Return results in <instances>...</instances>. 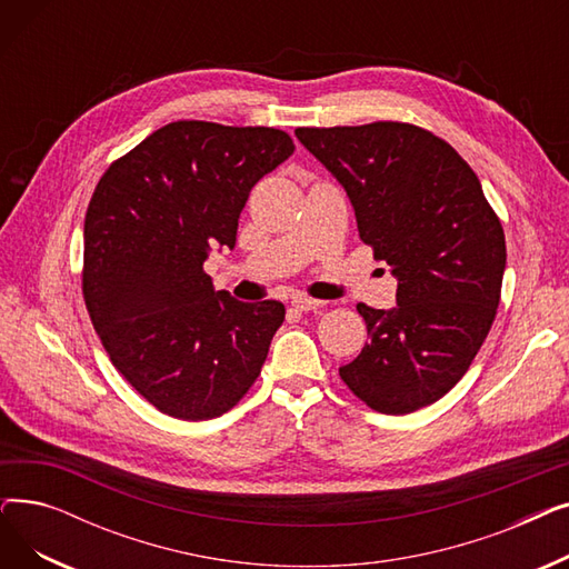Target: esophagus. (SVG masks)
I'll return each instance as SVG.
<instances>
[{"label":"esophagus","instance_id":"34e87169","mask_svg":"<svg viewBox=\"0 0 569 569\" xmlns=\"http://www.w3.org/2000/svg\"><path fill=\"white\" fill-rule=\"evenodd\" d=\"M297 311H318V309H322L325 307V302H320V300H311V297H305V295H297V297H292V302H290Z\"/></svg>","mask_w":569,"mask_h":569}]
</instances>
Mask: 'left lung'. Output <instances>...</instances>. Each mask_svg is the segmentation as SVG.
I'll use <instances>...</instances> for the list:
<instances>
[{
	"instance_id": "left-lung-1",
	"label": "left lung",
	"mask_w": 569,
	"mask_h": 569,
	"mask_svg": "<svg viewBox=\"0 0 569 569\" xmlns=\"http://www.w3.org/2000/svg\"><path fill=\"white\" fill-rule=\"evenodd\" d=\"M350 198L357 230L397 277V307L357 305L369 341L339 369L355 397L406 415L445 397L500 302L505 232L452 144L401 122L295 129Z\"/></svg>"
}]
</instances>
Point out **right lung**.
Instances as JSON below:
<instances>
[{"label": "right lung", "instance_id": "add662e5", "mask_svg": "<svg viewBox=\"0 0 569 569\" xmlns=\"http://www.w3.org/2000/svg\"><path fill=\"white\" fill-rule=\"evenodd\" d=\"M292 152L279 129L172 122L117 159L89 200V318L114 369L177 420H212L242 399L286 318L277 300L214 290L202 262L234 247L251 189Z\"/></svg>", "mask_w": 569, "mask_h": 569}]
</instances>
